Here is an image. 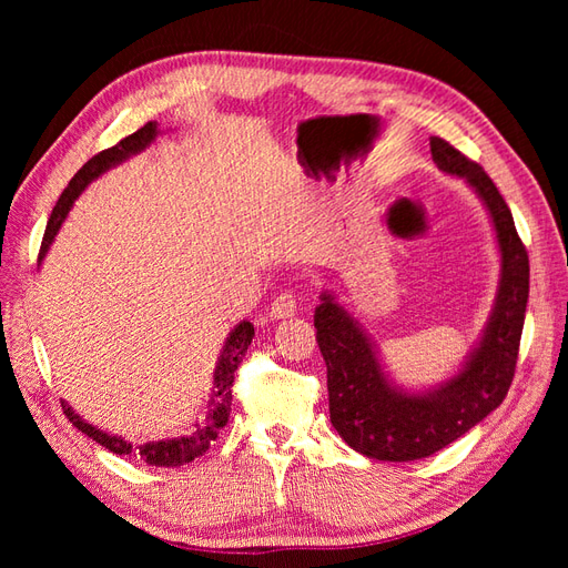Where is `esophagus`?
Wrapping results in <instances>:
<instances>
[{
  "instance_id": "34e87169",
  "label": "esophagus",
  "mask_w": 568,
  "mask_h": 568,
  "mask_svg": "<svg viewBox=\"0 0 568 568\" xmlns=\"http://www.w3.org/2000/svg\"><path fill=\"white\" fill-rule=\"evenodd\" d=\"M296 313V296L291 291H284L270 305V317L272 320H286Z\"/></svg>"
}]
</instances>
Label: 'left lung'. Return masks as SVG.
<instances>
[{
	"instance_id": "8db88e82",
	"label": "left lung",
	"mask_w": 568,
	"mask_h": 568,
	"mask_svg": "<svg viewBox=\"0 0 568 568\" xmlns=\"http://www.w3.org/2000/svg\"><path fill=\"white\" fill-rule=\"evenodd\" d=\"M432 156L443 173L467 180L486 203L503 257L500 286L478 348L457 376L426 393L393 388L357 322L332 294H322L315 329L326 363L332 426L369 459L412 462L443 450L505 400L517 369L528 303L526 246L484 168L440 136H432Z\"/></svg>"
}]
</instances>
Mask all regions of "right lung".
Instances as JSON below:
<instances>
[{
	"instance_id": "obj_1",
	"label": "right lung",
	"mask_w": 568,
	"mask_h": 568,
	"mask_svg": "<svg viewBox=\"0 0 568 568\" xmlns=\"http://www.w3.org/2000/svg\"><path fill=\"white\" fill-rule=\"evenodd\" d=\"M159 134V128L156 123H146L144 128H140L136 132L128 134L125 140H120L115 146L111 149H104L99 151L97 156H92L88 163H84L75 178L68 182V186L63 189L61 199L57 201L54 211H51V217L47 222V230H44V239H42V246H40V255L38 261H42V257L47 255L51 242H54L57 232L61 230L63 220L68 215V211H71L73 201L80 196V192L84 186H88L92 180H97L101 173H106L109 168L123 163L125 159H130L132 153H140L144 151L153 140H156ZM253 324L251 322H239L232 334L227 336L225 341V348H222V355L217 359V367H215V388H213V395H211V403H209V415H205V422L203 424H196V432L192 436H182V438H173V440H159V443H146V445H140V455L146 464H151V467H180V464H186L192 462L196 457H201L205 450L211 448V443L217 438L220 428L227 424L230 419V412H232V384H234V372L236 367L242 365V359L251 346L253 341ZM65 417L73 422V426L78 428V432L88 434L92 440H97L99 445H104V448H109L111 453L115 455H132L134 448L132 443L118 438V436H111L106 432H99L97 426L88 424L84 419H80L75 412L68 407L65 403H61Z\"/></svg>"
}]
</instances>
